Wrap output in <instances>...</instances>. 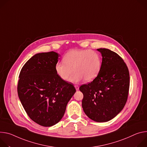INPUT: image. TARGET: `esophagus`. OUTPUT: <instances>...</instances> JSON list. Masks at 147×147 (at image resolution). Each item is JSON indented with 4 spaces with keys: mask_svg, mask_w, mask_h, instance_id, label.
<instances>
[{
    "mask_svg": "<svg viewBox=\"0 0 147 147\" xmlns=\"http://www.w3.org/2000/svg\"><path fill=\"white\" fill-rule=\"evenodd\" d=\"M75 89H76V90H79V86L78 85H75Z\"/></svg>",
    "mask_w": 147,
    "mask_h": 147,
    "instance_id": "1",
    "label": "esophagus"
}]
</instances>
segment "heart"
<instances>
[{"label":"heart","mask_w":147,"mask_h":147,"mask_svg":"<svg viewBox=\"0 0 147 147\" xmlns=\"http://www.w3.org/2000/svg\"><path fill=\"white\" fill-rule=\"evenodd\" d=\"M63 62H57L55 70L58 76L63 81L70 78L72 82L77 83L84 79L91 82L99 75L102 68L100 55L90 50H72L65 54Z\"/></svg>","instance_id":"obj_1"}]
</instances>
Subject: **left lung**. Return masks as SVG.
Returning a JSON list of instances; mask_svg holds the SVG:
<instances>
[{
  "label": "left lung",
  "instance_id": "obj_1",
  "mask_svg": "<svg viewBox=\"0 0 147 147\" xmlns=\"http://www.w3.org/2000/svg\"><path fill=\"white\" fill-rule=\"evenodd\" d=\"M101 53V70L91 82L84 84L79 90L84 94L82 108L89 118L96 122H106L124 107L128 96L129 74L123 58L106 48Z\"/></svg>",
  "mask_w": 147,
  "mask_h": 147
}]
</instances>
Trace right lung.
I'll list each match as a JSON object with an SVG mask.
<instances>
[{"label": "right lung", "instance_id": "obj_1", "mask_svg": "<svg viewBox=\"0 0 147 147\" xmlns=\"http://www.w3.org/2000/svg\"><path fill=\"white\" fill-rule=\"evenodd\" d=\"M58 54L38 53L28 59L21 69L18 85L20 100L28 117L44 127L58 123L76 89L72 83L57 74Z\"/></svg>", "mask_w": 147, "mask_h": 147}]
</instances>
